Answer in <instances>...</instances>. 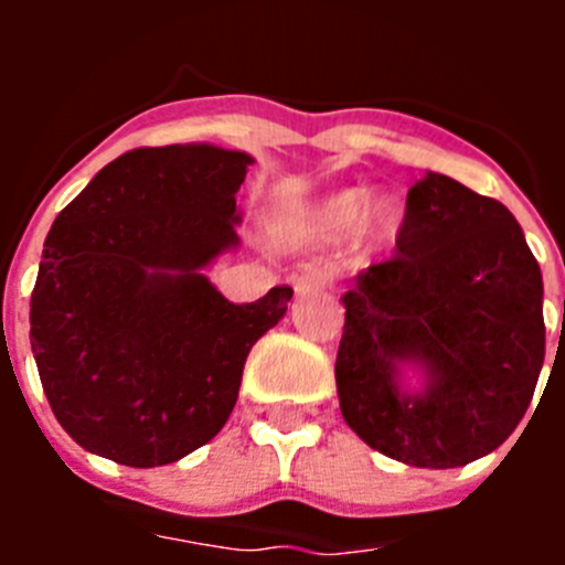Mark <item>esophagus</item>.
<instances>
[{"label": "esophagus", "instance_id": "1", "mask_svg": "<svg viewBox=\"0 0 565 565\" xmlns=\"http://www.w3.org/2000/svg\"><path fill=\"white\" fill-rule=\"evenodd\" d=\"M331 286H333V277L326 271V268H319V266H308L306 271L294 277V288H297V294H317V291H326V288Z\"/></svg>", "mask_w": 565, "mask_h": 565}]
</instances>
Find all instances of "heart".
Segmentation results:
<instances>
[{"label":"heart","instance_id":"1","mask_svg":"<svg viewBox=\"0 0 565 565\" xmlns=\"http://www.w3.org/2000/svg\"><path fill=\"white\" fill-rule=\"evenodd\" d=\"M362 209H364V194L351 189V192H339L326 198L322 203L308 212V217L299 223L297 232L302 237H311V239H333L339 234H344L348 228H353L362 217ZM393 223V212L391 206H373L371 212L364 214V232L367 234H382L387 232Z\"/></svg>","mask_w":565,"mask_h":565}]
</instances>
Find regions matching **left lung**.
<instances>
[{"label": "left lung", "mask_w": 565, "mask_h": 565, "mask_svg": "<svg viewBox=\"0 0 565 565\" xmlns=\"http://www.w3.org/2000/svg\"><path fill=\"white\" fill-rule=\"evenodd\" d=\"M396 248L342 297L339 407L382 456L463 467L498 450L535 396L546 353L541 266L503 203L438 172L407 192ZM402 358L431 373L422 397L397 393Z\"/></svg>", "instance_id": "obj_1"}]
</instances>
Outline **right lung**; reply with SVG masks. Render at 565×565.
Here are the masks:
<instances>
[{
    "label": "right lung",
    "instance_id": "obj_1",
    "mask_svg": "<svg viewBox=\"0 0 565 565\" xmlns=\"http://www.w3.org/2000/svg\"><path fill=\"white\" fill-rule=\"evenodd\" d=\"M246 152L141 147L58 212L30 297V348L53 416L84 450L163 467L212 441L252 344L294 288L234 306L201 274L237 246Z\"/></svg>",
    "mask_w": 565,
    "mask_h": 565
}]
</instances>
